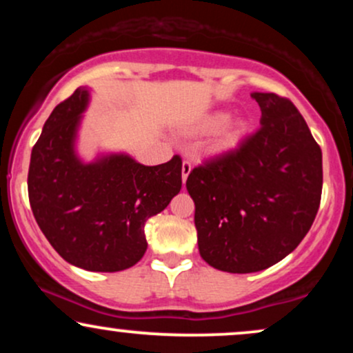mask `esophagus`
<instances>
[{"label":"esophagus","instance_id":"esophagus-1","mask_svg":"<svg viewBox=\"0 0 353 353\" xmlns=\"http://www.w3.org/2000/svg\"><path fill=\"white\" fill-rule=\"evenodd\" d=\"M190 169H192V165H190L189 161H184V163H182V182L188 181V176L190 174Z\"/></svg>","mask_w":353,"mask_h":353}]
</instances>
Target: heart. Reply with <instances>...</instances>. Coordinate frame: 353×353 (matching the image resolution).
Wrapping results in <instances>:
<instances>
[{
    "label": "heart",
    "instance_id": "obj_1",
    "mask_svg": "<svg viewBox=\"0 0 353 353\" xmlns=\"http://www.w3.org/2000/svg\"><path fill=\"white\" fill-rule=\"evenodd\" d=\"M230 114L225 111H214L204 116L196 125V129L202 134H210L216 132V137L209 144L210 154H225L239 148V144L244 141L249 132V124L244 119L230 121Z\"/></svg>",
    "mask_w": 353,
    "mask_h": 353
}]
</instances>
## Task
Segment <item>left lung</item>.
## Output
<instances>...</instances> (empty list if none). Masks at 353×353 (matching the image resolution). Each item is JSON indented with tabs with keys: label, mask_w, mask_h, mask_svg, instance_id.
<instances>
[{
	"label": "left lung",
	"mask_w": 353,
	"mask_h": 353,
	"mask_svg": "<svg viewBox=\"0 0 353 353\" xmlns=\"http://www.w3.org/2000/svg\"><path fill=\"white\" fill-rule=\"evenodd\" d=\"M261 128L234 151L190 171L201 257L214 269L250 274L277 264L302 242L322 196V151L297 108L252 92Z\"/></svg>",
	"instance_id": "1"
}]
</instances>
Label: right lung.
Instances as JSON below:
<instances>
[{"label":"right lung","instance_id":"right-lung-1","mask_svg":"<svg viewBox=\"0 0 353 353\" xmlns=\"http://www.w3.org/2000/svg\"><path fill=\"white\" fill-rule=\"evenodd\" d=\"M89 104L78 88L52 109L31 151L28 194L39 229L61 257L91 272H119L143 259L144 224L182 185V161L143 165L128 154L83 163L76 137Z\"/></svg>","mask_w":353,"mask_h":353}]
</instances>
